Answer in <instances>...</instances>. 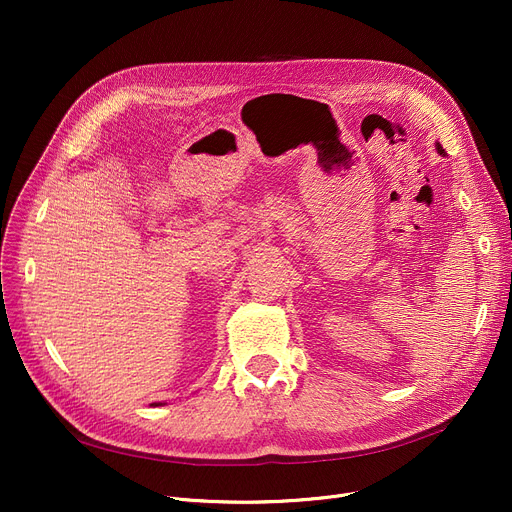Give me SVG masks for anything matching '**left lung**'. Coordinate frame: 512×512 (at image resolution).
I'll return each mask as SVG.
<instances>
[{
	"instance_id": "left-lung-1",
	"label": "left lung",
	"mask_w": 512,
	"mask_h": 512,
	"mask_svg": "<svg viewBox=\"0 0 512 512\" xmlns=\"http://www.w3.org/2000/svg\"><path fill=\"white\" fill-rule=\"evenodd\" d=\"M436 149H438V153H440V155H444V153H446V151L442 149V145H440V143H436Z\"/></svg>"
}]
</instances>
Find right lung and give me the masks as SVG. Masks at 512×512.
Instances as JSON below:
<instances>
[{
	"label": "right lung",
	"instance_id": "add662e5",
	"mask_svg": "<svg viewBox=\"0 0 512 512\" xmlns=\"http://www.w3.org/2000/svg\"><path fill=\"white\" fill-rule=\"evenodd\" d=\"M155 407H157V405H155Z\"/></svg>",
	"mask_w": 512,
	"mask_h": 512
}]
</instances>
